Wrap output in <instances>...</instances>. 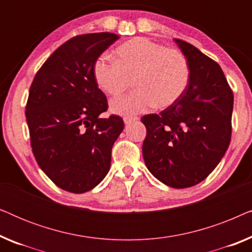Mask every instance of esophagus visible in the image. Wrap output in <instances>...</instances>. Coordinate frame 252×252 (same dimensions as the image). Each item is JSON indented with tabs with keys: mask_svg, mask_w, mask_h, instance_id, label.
Instances as JSON below:
<instances>
[{
	"mask_svg": "<svg viewBox=\"0 0 252 252\" xmlns=\"http://www.w3.org/2000/svg\"><path fill=\"white\" fill-rule=\"evenodd\" d=\"M137 119H139V118H137V117H135V116H125V117H124V123H125L126 125H128V124L135 122V120H137Z\"/></svg>",
	"mask_w": 252,
	"mask_h": 252,
	"instance_id": "esophagus-1",
	"label": "esophagus"
}]
</instances>
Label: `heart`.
<instances>
[{
	"instance_id": "1",
	"label": "heart",
	"mask_w": 252,
	"mask_h": 252,
	"mask_svg": "<svg viewBox=\"0 0 252 252\" xmlns=\"http://www.w3.org/2000/svg\"><path fill=\"white\" fill-rule=\"evenodd\" d=\"M113 62L99 58L94 79L102 92L118 96L133 80L135 91L111 102L120 115H136L151 106L166 109L184 95L190 78L188 60L178 49L166 48L144 37H134L113 50Z\"/></svg>"
}]
</instances>
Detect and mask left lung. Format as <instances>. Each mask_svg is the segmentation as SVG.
<instances>
[{
  "label": "left lung",
  "mask_w": 252,
  "mask_h": 252,
  "mask_svg": "<svg viewBox=\"0 0 252 252\" xmlns=\"http://www.w3.org/2000/svg\"><path fill=\"white\" fill-rule=\"evenodd\" d=\"M174 41L188 60L189 84L173 105L142 117V154L155 178L188 188L204 180L228 149L234 96L215 61L186 41Z\"/></svg>",
  "instance_id": "left-lung-1"
}]
</instances>
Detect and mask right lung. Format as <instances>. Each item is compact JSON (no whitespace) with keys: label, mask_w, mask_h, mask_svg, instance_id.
I'll return each mask as SVG.
<instances>
[{"label":"right lung","mask_w":252,"mask_h":252,"mask_svg":"<svg viewBox=\"0 0 252 252\" xmlns=\"http://www.w3.org/2000/svg\"><path fill=\"white\" fill-rule=\"evenodd\" d=\"M118 39L109 32L72 37L44 62L30 88L25 115L34 157L55 185L74 194L105 178L124 129L119 116L99 117L108 101L93 73Z\"/></svg>","instance_id":"add662e5"}]
</instances>
